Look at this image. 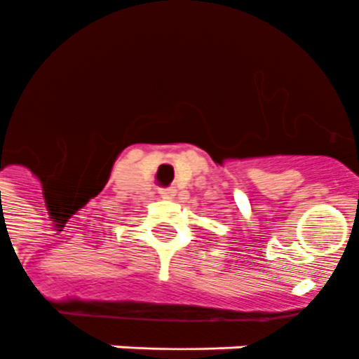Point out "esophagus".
<instances>
[{
  "label": "esophagus",
  "mask_w": 359,
  "mask_h": 359,
  "mask_svg": "<svg viewBox=\"0 0 359 359\" xmlns=\"http://www.w3.org/2000/svg\"><path fill=\"white\" fill-rule=\"evenodd\" d=\"M159 194H161L163 198H166V200H170V198H174V196H176V189H174V187L159 189Z\"/></svg>",
  "instance_id": "obj_1"
}]
</instances>
